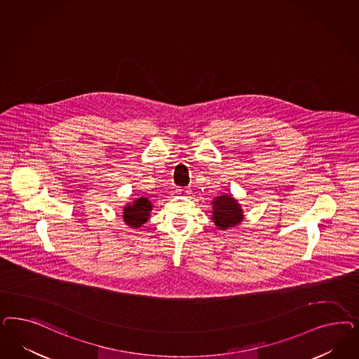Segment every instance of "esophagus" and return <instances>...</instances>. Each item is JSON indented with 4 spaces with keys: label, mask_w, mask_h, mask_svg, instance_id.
<instances>
[{
    "label": "esophagus",
    "mask_w": 359,
    "mask_h": 359,
    "mask_svg": "<svg viewBox=\"0 0 359 359\" xmlns=\"http://www.w3.org/2000/svg\"><path fill=\"white\" fill-rule=\"evenodd\" d=\"M177 191H178L181 196H187V194H189V190H187V189H178Z\"/></svg>",
    "instance_id": "obj_1"
}]
</instances>
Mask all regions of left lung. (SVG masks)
Masks as SVG:
<instances>
[{"instance_id": "obj_1", "label": "left lung", "mask_w": 359, "mask_h": 359, "mask_svg": "<svg viewBox=\"0 0 359 359\" xmlns=\"http://www.w3.org/2000/svg\"><path fill=\"white\" fill-rule=\"evenodd\" d=\"M211 219L219 230H227L238 226L243 220V208L230 194H223L212 199Z\"/></svg>"}]
</instances>
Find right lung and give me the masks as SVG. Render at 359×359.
<instances>
[{
  "instance_id": "obj_1",
  "label": "right lung",
  "mask_w": 359,
  "mask_h": 359,
  "mask_svg": "<svg viewBox=\"0 0 359 359\" xmlns=\"http://www.w3.org/2000/svg\"><path fill=\"white\" fill-rule=\"evenodd\" d=\"M153 206L147 197H140L133 201V203H128L123 210V219L130 229H140L145 222L151 218Z\"/></svg>"
}]
</instances>
